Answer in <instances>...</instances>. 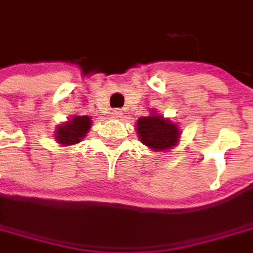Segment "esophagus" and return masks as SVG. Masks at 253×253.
<instances>
[{"label": "esophagus", "mask_w": 253, "mask_h": 253, "mask_svg": "<svg viewBox=\"0 0 253 253\" xmlns=\"http://www.w3.org/2000/svg\"><path fill=\"white\" fill-rule=\"evenodd\" d=\"M122 114H123V112L120 110V109H114L112 112V116L113 117H116V119H120L122 117Z\"/></svg>", "instance_id": "esophagus-1"}]
</instances>
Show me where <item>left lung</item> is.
Returning <instances> with one entry per match:
<instances>
[{
    "label": "left lung",
    "mask_w": 253,
    "mask_h": 253,
    "mask_svg": "<svg viewBox=\"0 0 253 253\" xmlns=\"http://www.w3.org/2000/svg\"><path fill=\"white\" fill-rule=\"evenodd\" d=\"M137 131L141 143L155 150H168L179 139V128L156 114L140 117L137 120Z\"/></svg>",
    "instance_id": "obj_1"
}]
</instances>
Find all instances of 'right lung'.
<instances>
[{
    "mask_svg": "<svg viewBox=\"0 0 253 253\" xmlns=\"http://www.w3.org/2000/svg\"><path fill=\"white\" fill-rule=\"evenodd\" d=\"M91 126V120L88 116H76L68 123L57 128L55 139L60 144H74L82 140Z\"/></svg>",
    "mask_w": 253,
    "mask_h": 253,
    "instance_id": "right-lung-1",
    "label": "right lung"
}]
</instances>
